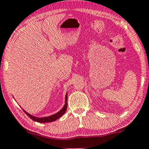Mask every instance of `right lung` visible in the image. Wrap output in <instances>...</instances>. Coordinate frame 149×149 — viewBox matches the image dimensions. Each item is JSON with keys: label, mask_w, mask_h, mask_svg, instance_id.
Listing matches in <instances>:
<instances>
[{"label": "right lung", "mask_w": 149, "mask_h": 149, "mask_svg": "<svg viewBox=\"0 0 149 149\" xmlns=\"http://www.w3.org/2000/svg\"><path fill=\"white\" fill-rule=\"evenodd\" d=\"M67 100H68V94H66L65 95V104H64L63 107L57 113L54 114V115H50V116L48 117H44V118H37L35 116H33V115H30L29 114L28 112H26L24 109H23L25 113L26 114V115H28L30 118H31L32 120L35 121V122H38V123H50V122H53L55 121L56 120H58V118H61L62 115H63L65 114L66 109H67Z\"/></svg>", "instance_id": "right-lung-1"}]
</instances>
